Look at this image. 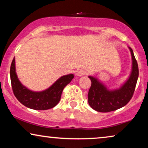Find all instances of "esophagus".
Returning a JSON list of instances; mask_svg holds the SVG:
<instances>
[{
    "mask_svg": "<svg viewBox=\"0 0 148 148\" xmlns=\"http://www.w3.org/2000/svg\"><path fill=\"white\" fill-rule=\"evenodd\" d=\"M86 74V71H85L83 69H79L77 71V75L78 77H82Z\"/></svg>",
    "mask_w": 148,
    "mask_h": 148,
    "instance_id": "1",
    "label": "esophagus"
}]
</instances>
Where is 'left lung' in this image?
Segmentation results:
<instances>
[{
    "label": "left lung",
    "instance_id": "obj_1",
    "mask_svg": "<svg viewBox=\"0 0 148 148\" xmlns=\"http://www.w3.org/2000/svg\"><path fill=\"white\" fill-rule=\"evenodd\" d=\"M132 68L129 78L119 88L108 89L98 78L88 76L92 85L88 92V103L94 110L107 112L122 108L132 98L139 76V69L133 50L130 47Z\"/></svg>",
    "mask_w": 148,
    "mask_h": 148
}]
</instances>
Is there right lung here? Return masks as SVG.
I'll return each instance as SVG.
<instances>
[{
	"label": "right lung",
	"instance_id": "1",
	"mask_svg": "<svg viewBox=\"0 0 148 148\" xmlns=\"http://www.w3.org/2000/svg\"><path fill=\"white\" fill-rule=\"evenodd\" d=\"M10 77L14 95L22 104L34 110H44L57 105L60 100L62 90L74 78V75L61 76L46 90L34 92L24 86L18 79L14 57L10 69Z\"/></svg>",
	"mask_w": 148,
	"mask_h": 148
}]
</instances>
